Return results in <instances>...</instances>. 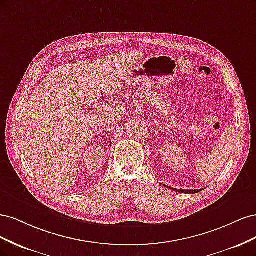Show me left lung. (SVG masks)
Returning a JSON list of instances; mask_svg holds the SVG:
<instances>
[{"mask_svg": "<svg viewBox=\"0 0 256 256\" xmlns=\"http://www.w3.org/2000/svg\"><path fill=\"white\" fill-rule=\"evenodd\" d=\"M166 187H168V186H166ZM168 188H170V187H168ZM170 189H172L173 191H176V192L187 193V194H194V193H198L200 191H202V190H180V189H174V188H170Z\"/></svg>", "mask_w": 256, "mask_h": 256, "instance_id": "obj_1", "label": "left lung"}]
</instances>
